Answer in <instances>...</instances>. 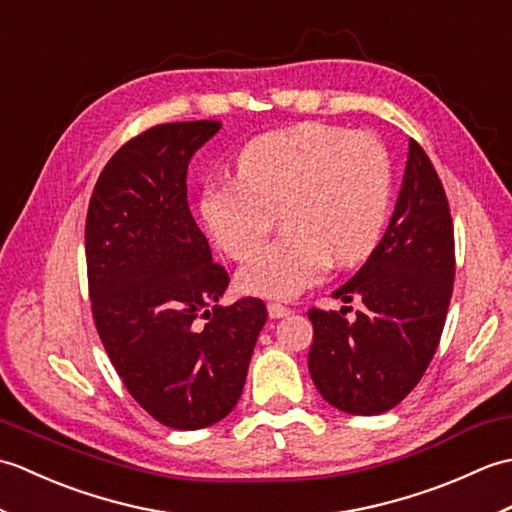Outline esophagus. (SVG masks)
<instances>
[{"label":"esophagus","mask_w":512,"mask_h":512,"mask_svg":"<svg viewBox=\"0 0 512 512\" xmlns=\"http://www.w3.org/2000/svg\"><path fill=\"white\" fill-rule=\"evenodd\" d=\"M290 308L281 306V303H268V317L270 319H281V317H288Z\"/></svg>","instance_id":"esophagus-1"}]
</instances>
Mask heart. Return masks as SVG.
Wrapping results in <instances>:
<instances>
[{
  "label": "heart",
  "instance_id": "b5f03b06",
  "mask_svg": "<svg viewBox=\"0 0 512 512\" xmlns=\"http://www.w3.org/2000/svg\"><path fill=\"white\" fill-rule=\"evenodd\" d=\"M237 180L209 182L200 215L215 244L244 262L264 244L279 211L286 231L239 270L250 295L290 299L330 266L372 253L383 231L391 169L372 134L299 123L257 136L239 151Z\"/></svg>",
  "mask_w": 512,
  "mask_h": 512
}]
</instances>
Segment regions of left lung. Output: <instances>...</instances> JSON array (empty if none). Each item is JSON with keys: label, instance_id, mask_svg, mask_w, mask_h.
<instances>
[{"label": "left lung", "instance_id": "obj_1", "mask_svg": "<svg viewBox=\"0 0 512 512\" xmlns=\"http://www.w3.org/2000/svg\"><path fill=\"white\" fill-rule=\"evenodd\" d=\"M455 277L447 193L424 149L409 140L387 231L361 270L334 292L363 301L354 321L310 310L308 369L332 407L378 416L405 398L438 350Z\"/></svg>", "mask_w": 512, "mask_h": 512}]
</instances>
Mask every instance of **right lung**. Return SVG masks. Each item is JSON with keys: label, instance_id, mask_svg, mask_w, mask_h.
I'll use <instances>...</instances> for the list:
<instances>
[{"label": "right lung", "instance_id": "right-lung-1", "mask_svg": "<svg viewBox=\"0 0 512 512\" xmlns=\"http://www.w3.org/2000/svg\"><path fill=\"white\" fill-rule=\"evenodd\" d=\"M222 123L147 129L96 180L85 220L92 314L129 394L171 429L233 411L268 319L262 299L222 306L228 275L195 224L187 169Z\"/></svg>", "mask_w": 512, "mask_h": 512}]
</instances>
